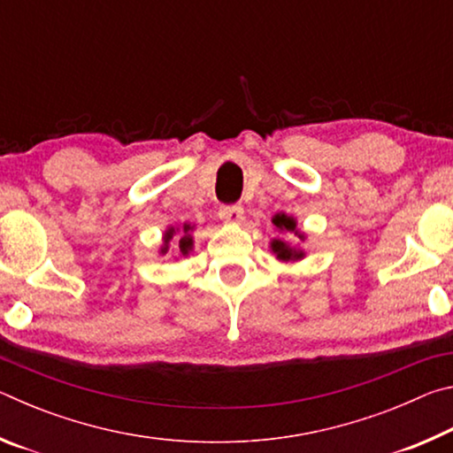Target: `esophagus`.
Wrapping results in <instances>:
<instances>
[{
    "instance_id": "esophagus-1",
    "label": "esophagus",
    "mask_w": 453,
    "mask_h": 453,
    "mask_svg": "<svg viewBox=\"0 0 453 453\" xmlns=\"http://www.w3.org/2000/svg\"><path fill=\"white\" fill-rule=\"evenodd\" d=\"M219 219H224L226 224H242L243 208L242 205H226V208L219 210Z\"/></svg>"
}]
</instances>
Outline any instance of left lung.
Listing matches in <instances>:
<instances>
[{"label": "left lung", "instance_id": "obj_1", "mask_svg": "<svg viewBox=\"0 0 453 453\" xmlns=\"http://www.w3.org/2000/svg\"><path fill=\"white\" fill-rule=\"evenodd\" d=\"M272 224L281 234V235L272 237V240H270V250H272V254L275 256V259H278V262H281V264L302 262V259L308 256V254H305V250H303V242L308 240V235H305V232H302V229L297 227V219L294 216H289V213H286V211H278L272 218ZM286 233L297 236L298 242L286 241L282 237Z\"/></svg>", "mask_w": 453, "mask_h": 453}]
</instances>
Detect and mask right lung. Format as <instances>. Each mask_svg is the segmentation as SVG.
I'll use <instances>...</instances> for the list:
<instances>
[{
  "instance_id": "obj_1",
  "label": "right lung",
  "mask_w": 453,
  "mask_h": 453,
  "mask_svg": "<svg viewBox=\"0 0 453 453\" xmlns=\"http://www.w3.org/2000/svg\"><path fill=\"white\" fill-rule=\"evenodd\" d=\"M194 229H196V226H191V224H183L181 227L167 226L165 232H164V237H162V245H159V250H157V254L159 256H165L167 251H170V248H172L173 237L180 234L178 256H175V259H178V257H188L191 251H194V235H191V232H194Z\"/></svg>"
}]
</instances>
